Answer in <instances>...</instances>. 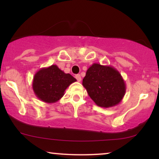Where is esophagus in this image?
Returning <instances> with one entry per match:
<instances>
[{
    "label": "esophagus",
    "instance_id": "1",
    "mask_svg": "<svg viewBox=\"0 0 159 159\" xmlns=\"http://www.w3.org/2000/svg\"><path fill=\"white\" fill-rule=\"evenodd\" d=\"M75 78L76 79H77V80L78 82H81V80H82V77H81V76H80V75H77L75 76Z\"/></svg>",
    "mask_w": 159,
    "mask_h": 159
}]
</instances>
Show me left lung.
<instances>
[{"mask_svg":"<svg viewBox=\"0 0 159 159\" xmlns=\"http://www.w3.org/2000/svg\"><path fill=\"white\" fill-rule=\"evenodd\" d=\"M82 85L95 104L103 108L116 106L126 93L125 80L119 71L96 63L87 70Z\"/></svg>","mask_w":159,"mask_h":159,"instance_id":"1","label":"left lung"}]
</instances>
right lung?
<instances>
[{
    "label": "right lung",
    "instance_id": "right-lung-1",
    "mask_svg": "<svg viewBox=\"0 0 159 159\" xmlns=\"http://www.w3.org/2000/svg\"><path fill=\"white\" fill-rule=\"evenodd\" d=\"M77 81L70 74H66L56 65L40 69L33 77L32 89L40 101L53 103L64 95L66 89Z\"/></svg>",
    "mask_w": 159,
    "mask_h": 159
}]
</instances>
